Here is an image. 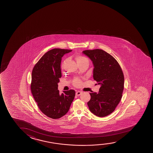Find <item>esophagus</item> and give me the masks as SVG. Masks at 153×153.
<instances>
[{
    "instance_id": "34e87169",
    "label": "esophagus",
    "mask_w": 153,
    "mask_h": 153,
    "mask_svg": "<svg viewBox=\"0 0 153 153\" xmlns=\"http://www.w3.org/2000/svg\"><path fill=\"white\" fill-rule=\"evenodd\" d=\"M82 92L81 91H78L76 92V96H79L81 94Z\"/></svg>"
}]
</instances>
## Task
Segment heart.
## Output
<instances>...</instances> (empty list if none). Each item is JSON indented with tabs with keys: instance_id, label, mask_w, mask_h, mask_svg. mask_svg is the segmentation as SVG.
<instances>
[{
	"instance_id": "obj_1",
	"label": "heart",
	"mask_w": 153,
	"mask_h": 153,
	"mask_svg": "<svg viewBox=\"0 0 153 153\" xmlns=\"http://www.w3.org/2000/svg\"><path fill=\"white\" fill-rule=\"evenodd\" d=\"M76 60L78 64V63H81V62H83L85 61H88L86 57L82 56H77V57H76ZM73 83L75 85H79L80 83V80L78 79H76L74 80Z\"/></svg>"
}]
</instances>
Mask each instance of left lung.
I'll list each match as a JSON object with an SVG mask.
<instances>
[{"instance_id":"left-lung-1","label":"left lung","mask_w":153,"mask_h":153,"mask_svg":"<svg viewBox=\"0 0 153 153\" xmlns=\"http://www.w3.org/2000/svg\"><path fill=\"white\" fill-rule=\"evenodd\" d=\"M82 53L91 60L93 78L100 85L98 93H90L88 102L89 110L97 116H107L114 111L121 100L124 88V76L118 62L103 50L83 51Z\"/></svg>"}]
</instances>
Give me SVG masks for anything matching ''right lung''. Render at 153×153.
Here are the masks:
<instances>
[{"label":"right lung","instance_id":"right-lung-1","mask_svg":"<svg viewBox=\"0 0 153 153\" xmlns=\"http://www.w3.org/2000/svg\"><path fill=\"white\" fill-rule=\"evenodd\" d=\"M71 51L60 48L49 51L32 71V94L39 109L51 118H59L66 114L75 97L73 90L63 91L61 94L57 90L59 78L62 76V57Z\"/></svg>","mask_w":153,"mask_h":153}]
</instances>
